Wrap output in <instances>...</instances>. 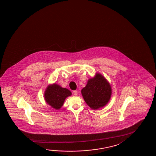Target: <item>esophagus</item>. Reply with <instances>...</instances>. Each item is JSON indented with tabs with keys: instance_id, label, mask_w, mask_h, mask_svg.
I'll use <instances>...</instances> for the list:
<instances>
[{
	"instance_id": "1",
	"label": "esophagus",
	"mask_w": 156,
	"mask_h": 156,
	"mask_svg": "<svg viewBox=\"0 0 156 156\" xmlns=\"http://www.w3.org/2000/svg\"><path fill=\"white\" fill-rule=\"evenodd\" d=\"M73 94L75 96H77V94H78V91H77V90H74L73 91Z\"/></svg>"
}]
</instances>
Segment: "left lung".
Here are the masks:
<instances>
[{
  "label": "left lung",
  "instance_id": "1",
  "mask_svg": "<svg viewBox=\"0 0 156 156\" xmlns=\"http://www.w3.org/2000/svg\"><path fill=\"white\" fill-rule=\"evenodd\" d=\"M81 92L87 105L91 109H98L103 107L109 101L112 88L107 79L97 73L94 78L88 80Z\"/></svg>",
  "mask_w": 156,
  "mask_h": 156
}]
</instances>
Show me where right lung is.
Wrapping results in <instances>:
<instances>
[{
	"label": "right lung",
	"mask_w": 156,
	"mask_h": 156,
	"mask_svg": "<svg viewBox=\"0 0 156 156\" xmlns=\"http://www.w3.org/2000/svg\"><path fill=\"white\" fill-rule=\"evenodd\" d=\"M71 94L69 90L54 83L49 85L46 88L44 97L47 104L56 110H58L63 105L67 97L71 96Z\"/></svg>",
	"instance_id": "right-lung-1"
}]
</instances>
